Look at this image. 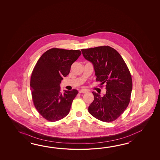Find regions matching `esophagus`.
I'll list each match as a JSON object with an SVG mask.
<instances>
[{
  "label": "esophagus",
  "mask_w": 160,
  "mask_h": 160,
  "mask_svg": "<svg viewBox=\"0 0 160 160\" xmlns=\"http://www.w3.org/2000/svg\"><path fill=\"white\" fill-rule=\"evenodd\" d=\"M88 92V91L86 90H83V89H81L79 91V93H86Z\"/></svg>",
  "instance_id": "1"
}]
</instances>
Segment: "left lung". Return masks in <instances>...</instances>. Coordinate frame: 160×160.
I'll return each instance as SVG.
<instances>
[{"instance_id":"1","label":"left lung","mask_w":160,"mask_h":160,"mask_svg":"<svg viewBox=\"0 0 160 160\" xmlns=\"http://www.w3.org/2000/svg\"><path fill=\"white\" fill-rule=\"evenodd\" d=\"M84 58L92 63L96 81L106 84L103 97L94 92L93 102L88 106L89 113L106 122L116 120L129 105L132 90L129 70L121 55L108 46L82 49Z\"/></svg>"}]
</instances>
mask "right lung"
Here are the masks:
<instances>
[{
	"label": "right lung",
	"mask_w": 160,
	"mask_h": 160,
	"mask_svg": "<svg viewBox=\"0 0 160 160\" xmlns=\"http://www.w3.org/2000/svg\"><path fill=\"white\" fill-rule=\"evenodd\" d=\"M81 54L78 50L53 48L46 51L34 67L30 80L32 98L38 112L49 121H57L67 116L78 93L75 89L61 93L60 83Z\"/></svg>",
	"instance_id": "add662e5"
}]
</instances>
